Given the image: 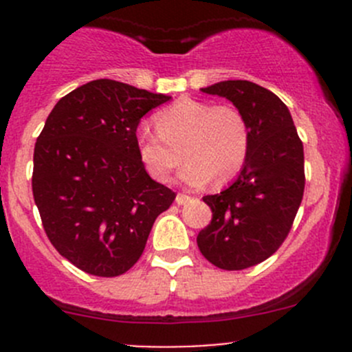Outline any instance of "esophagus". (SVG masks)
<instances>
[{
    "label": "esophagus",
    "instance_id": "obj_1",
    "mask_svg": "<svg viewBox=\"0 0 352 352\" xmlns=\"http://www.w3.org/2000/svg\"><path fill=\"white\" fill-rule=\"evenodd\" d=\"M190 196H187V194H177V197H175V202L179 206H182V204H187V202L190 201Z\"/></svg>",
    "mask_w": 352,
    "mask_h": 352
}]
</instances>
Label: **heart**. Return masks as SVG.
<instances>
[{
    "mask_svg": "<svg viewBox=\"0 0 352 352\" xmlns=\"http://www.w3.org/2000/svg\"><path fill=\"white\" fill-rule=\"evenodd\" d=\"M153 129L140 124L134 134L144 168L165 182L186 156L180 180L189 186L230 182L242 172L250 150V127L232 105L184 97L155 116Z\"/></svg>",
    "mask_w": 352,
    "mask_h": 352,
    "instance_id": "1",
    "label": "heart"
}]
</instances>
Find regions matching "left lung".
<instances>
[{
    "mask_svg": "<svg viewBox=\"0 0 352 352\" xmlns=\"http://www.w3.org/2000/svg\"><path fill=\"white\" fill-rule=\"evenodd\" d=\"M201 90L228 98L250 127V150L235 182L202 197L212 219L197 235L211 264L242 271L271 257L293 226L305 190L303 143L289 110L267 88L228 80Z\"/></svg>",
    "mask_w": 352,
    "mask_h": 352,
    "instance_id": "1",
    "label": "left lung"
}]
</instances>
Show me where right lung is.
Returning a JSON list of instances; mask_svg holds the SVG:
<instances>
[{
  "label": "right lung",
  "instance_id": "right-lung-1",
  "mask_svg": "<svg viewBox=\"0 0 352 352\" xmlns=\"http://www.w3.org/2000/svg\"><path fill=\"white\" fill-rule=\"evenodd\" d=\"M170 98L94 80L54 105L37 138L32 190L42 226L56 250L88 274L129 271L175 199L148 175L134 141L141 117Z\"/></svg>",
  "mask_w": 352,
  "mask_h": 352
}]
</instances>
